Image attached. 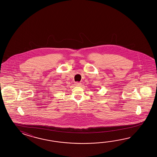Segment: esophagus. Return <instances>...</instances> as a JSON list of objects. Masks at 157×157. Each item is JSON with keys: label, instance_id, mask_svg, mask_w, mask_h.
Wrapping results in <instances>:
<instances>
[{"label": "esophagus", "instance_id": "34e87169", "mask_svg": "<svg viewBox=\"0 0 157 157\" xmlns=\"http://www.w3.org/2000/svg\"><path fill=\"white\" fill-rule=\"evenodd\" d=\"M75 85L76 86H81V83H79V82H75Z\"/></svg>", "mask_w": 157, "mask_h": 157}]
</instances>
